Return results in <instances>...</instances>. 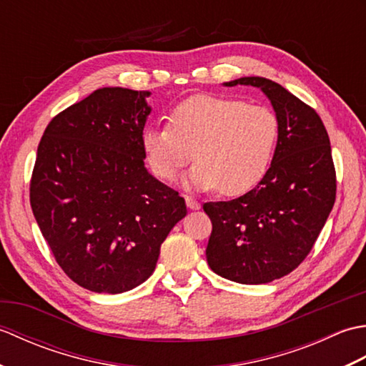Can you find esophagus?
<instances>
[{"instance_id": "obj_1", "label": "esophagus", "mask_w": 366, "mask_h": 366, "mask_svg": "<svg viewBox=\"0 0 366 366\" xmlns=\"http://www.w3.org/2000/svg\"><path fill=\"white\" fill-rule=\"evenodd\" d=\"M185 204H187V207L193 209V211H197V209L201 207V204L198 203V201L195 198H192V197H185Z\"/></svg>"}]
</instances>
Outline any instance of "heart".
<instances>
[{
	"label": "heart",
	"instance_id": "heart-1",
	"mask_svg": "<svg viewBox=\"0 0 366 366\" xmlns=\"http://www.w3.org/2000/svg\"><path fill=\"white\" fill-rule=\"evenodd\" d=\"M278 134V118L267 107L198 94L169 112L168 126L146 129L142 146L162 181H173L195 157L187 185L199 190L220 187L224 195L234 197L256 187L267 174Z\"/></svg>",
	"mask_w": 366,
	"mask_h": 366
}]
</instances>
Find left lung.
I'll use <instances>...</instances> for the list:
<instances>
[{"mask_svg":"<svg viewBox=\"0 0 366 366\" xmlns=\"http://www.w3.org/2000/svg\"><path fill=\"white\" fill-rule=\"evenodd\" d=\"M223 84L259 88L280 134L267 174L253 190L203 206L212 222L206 258L217 275L262 285L297 267L327 222L337 195L330 139L320 114L282 84L262 76Z\"/></svg>","mask_w":366,"mask_h":366,"instance_id":"obj_1","label":"left lung"}]
</instances>
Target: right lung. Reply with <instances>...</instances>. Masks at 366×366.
Returning <instances> with one entry per match:
<instances>
[{
    "instance_id": "right-lung-1",
    "label": "right lung",
    "mask_w": 366,
    "mask_h": 366,
    "mask_svg": "<svg viewBox=\"0 0 366 366\" xmlns=\"http://www.w3.org/2000/svg\"><path fill=\"white\" fill-rule=\"evenodd\" d=\"M149 91L100 88L54 116L37 147L31 209L64 274L119 294L152 275L185 201L144 167Z\"/></svg>"
}]
</instances>
